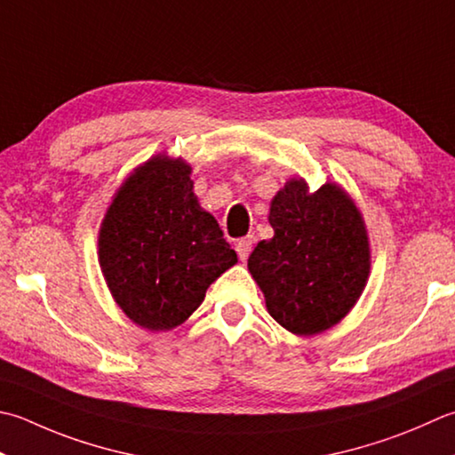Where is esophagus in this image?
Masks as SVG:
<instances>
[{
	"mask_svg": "<svg viewBox=\"0 0 455 455\" xmlns=\"http://www.w3.org/2000/svg\"><path fill=\"white\" fill-rule=\"evenodd\" d=\"M252 244H254V240H252V236H246V238H240L238 243H236V254H238V258L240 260H246L248 258V254H251V251H252Z\"/></svg>",
	"mask_w": 455,
	"mask_h": 455,
	"instance_id": "1",
	"label": "esophagus"
}]
</instances>
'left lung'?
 Listing matches in <instances>:
<instances>
[{
  "instance_id": "1",
  "label": "left lung",
  "mask_w": 455,
  "mask_h": 455,
  "mask_svg": "<svg viewBox=\"0 0 455 455\" xmlns=\"http://www.w3.org/2000/svg\"><path fill=\"white\" fill-rule=\"evenodd\" d=\"M268 220L274 236L248 258L266 309L293 335L327 331L355 307L371 274L359 207L339 183L309 191L304 177H291L274 195Z\"/></svg>"
}]
</instances>
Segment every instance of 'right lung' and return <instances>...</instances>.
Here are the masks:
<instances>
[{"mask_svg":"<svg viewBox=\"0 0 455 455\" xmlns=\"http://www.w3.org/2000/svg\"><path fill=\"white\" fill-rule=\"evenodd\" d=\"M98 262L133 323L169 331L189 319L238 258L193 193L191 165L157 154L114 193L98 230Z\"/></svg>","mask_w":455,"mask_h":455,"instance_id":"1","label":"right lung"}]
</instances>
